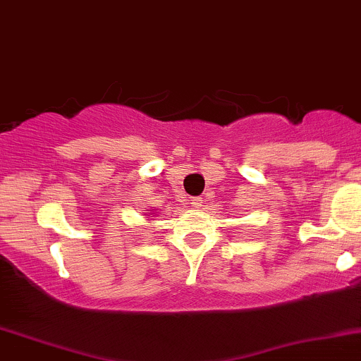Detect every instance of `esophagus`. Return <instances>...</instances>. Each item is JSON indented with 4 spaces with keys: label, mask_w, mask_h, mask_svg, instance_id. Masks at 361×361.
I'll return each instance as SVG.
<instances>
[{
    "label": "esophagus",
    "mask_w": 361,
    "mask_h": 361,
    "mask_svg": "<svg viewBox=\"0 0 361 361\" xmlns=\"http://www.w3.org/2000/svg\"><path fill=\"white\" fill-rule=\"evenodd\" d=\"M191 204H193V208L200 209L201 206H203V198H193L191 200Z\"/></svg>",
    "instance_id": "34e87169"
}]
</instances>
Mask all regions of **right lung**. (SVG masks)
Segmentation results:
<instances>
[{
    "label": "right lung",
    "mask_w": 361,
    "mask_h": 361,
    "mask_svg": "<svg viewBox=\"0 0 361 361\" xmlns=\"http://www.w3.org/2000/svg\"><path fill=\"white\" fill-rule=\"evenodd\" d=\"M150 214L153 216V214H155V213H153V211H150V213H148V214H145V216H150Z\"/></svg>",
    "instance_id": "1"
}]
</instances>
